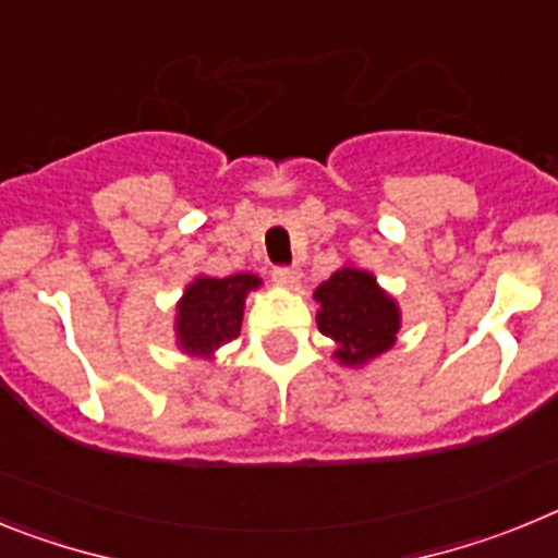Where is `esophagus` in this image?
Wrapping results in <instances>:
<instances>
[{
  "instance_id": "esophagus-1",
  "label": "esophagus",
  "mask_w": 558,
  "mask_h": 558,
  "mask_svg": "<svg viewBox=\"0 0 558 558\" xmlns=\"http://www.w3.org/2000/svg\"><path fill=\"white\" fill-rule=\"evenodd\" d=\"M274 282L279 284V288L293 290V288H299V282H302V274H299L295 268H276L274 270Z\"/></svg>"
}]
</instances>
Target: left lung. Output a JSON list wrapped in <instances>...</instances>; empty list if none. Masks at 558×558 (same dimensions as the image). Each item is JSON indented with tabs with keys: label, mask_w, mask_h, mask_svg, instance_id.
<instances>
[{
	"label": "left lung",
	"mask_w": 558,
	"mask_h": 558,
	"mask_svg": "<svg viewBox=\"0 0 558 558\" xmlns=\"http://www.w3.org/2000/svg\"><path fill=\"white\" fill-rule=\"evenodd\" d=\"M315 322L335 340L332 357L340 366L363 368L397 343L402 310L377 276L357 265H343L313 293Z\"/></svg>",
	"instance_id": "8db88e82"
}]
</instances>
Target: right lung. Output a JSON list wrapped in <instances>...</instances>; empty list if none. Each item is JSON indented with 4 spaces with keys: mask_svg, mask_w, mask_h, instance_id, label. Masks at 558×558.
I'll list each match as a JSON object with an SVG mask.
<instances>
[{
    "mask_svg": "<svg viewBox=\"0 0 558 558\" xmlns=\"http://www.w3.org/2000/svg\"><path fill=\"white\" fill-rule=\"evenodd\" d=\"M263 288L256 274H234L226 279L198 274L175 304V343L186 357L215 360V352L234 340L243 327L245 299Z\"/></svg>",
    "mask_w": 558,
    "mask_h": 558,
    "instance_id": "right-lung-1",
    "label": "right lung"
}]
</instances>
